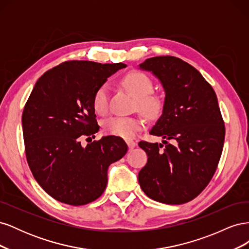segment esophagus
Instances as JSON below:
<instances>
[{"mask_svg": "<svg viewBox=\"0 0 249 249\" xmlns=\"http://www.w3.org/2000/svg\"><path fill=\"white\" fill-rule=\"evenodd\" d=\"M126 144H127V146H129V149L132 150L135 146H136V142L133 141V140H127Z\"/></svg>", "mask_w": 249, "mask_h": 249, "instance_id": "obj_1", "label": "esophagus"}]
</instances>
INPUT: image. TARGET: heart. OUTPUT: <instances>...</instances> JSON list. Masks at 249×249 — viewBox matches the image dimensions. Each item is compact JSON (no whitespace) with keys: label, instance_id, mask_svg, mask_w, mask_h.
<instances>
[{"label":"heart","instance_id":"1","mask_svg":"<svg viewBox=\"0 0 249 249\" xmlns=\"http://www.w3.org/2000/svg\"><path fill=\"white\" fill-rule=\"evenodd\" d=\"M123 85L135 97V107L148 118L156 117L162 110V101L159 96L150 94L153 82L145 73L131 71L123 79ZM93 108L96 113L104 115L108 110L107 87L103 85L96 90L93 96ZM142 120L136 117L113 116L104 123V130L112 136L130 139L141 130Z\"/></svg>","mask_w":249,"mask_h":249}]
</instances>
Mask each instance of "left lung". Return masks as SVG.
I'll return each instance as SVG.
<instances>
[{
  "instance_id": "1",
  "label": "left lung",
  "mask_w": 249,
  "mask_h": 249,
  "mask_svg": "<svg viewBox=\"0 0 249 249\" xmlns=\"http://www.w3.org/2000/svg\"><path fill=\"white\" fill-rule=\"evenodd\" d=\"M139 69L160 81L165 99L149 131L164 140L139 142L148 159L138 182L149 198L180 205L205 189L220 160L225 129L217 96L201 73L179 58L153 57Z\"/></svg>"
}]
</instances>
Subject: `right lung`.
I'll use <instances>...</instances> for the list:
<instances>
[{"label": "right lung", "instance_id": "1", "mask_svg": "<svg viewBox=\"0 0 249 249\" xmlns=\"http://www.w3.org/2000/svg\"><path fill=\"white\" fill-rule=\"evenodd\" d=\"M125 66L67 61L36 82L21 116L26 156L37 183L56 200L82 206L99 198L110 164L126 154L125 142L116 136L81 144L100 130L95 91Z\"/></svg>", "mask_w": 249, "mask_h": 249}]
</instances>
